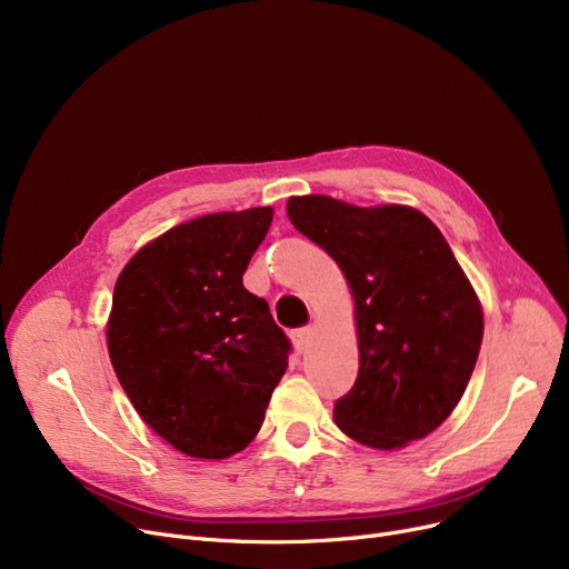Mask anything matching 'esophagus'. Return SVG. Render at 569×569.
<instances>
[{
    "label": "esophagus",
    "mask_w": 569,
    "mask_h": 569,
    "mask_svg": "<svg viewBox=\"0 0 569 569\" xmlns=\"http://www.w3.org/2000/svg\"><path fill=\"white\" fill-rule=\"evenodd\" d=\"M309 343H311V327H302V330L292 332V346L297 352H307Z\"/></svg>",
    "instance_id": "esophagus-1"
}]
</instances>
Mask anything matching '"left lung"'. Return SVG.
Returning <instances> with one entry per match:
<instances>
[{
    "label": "left lung",
    "mask_w": 569,
    "mask_h": 569,
    "mask_svg": "<svg viewBox=\"0 0 569 569\" xmlns=\"http://www.w3.org/2000/svg\"><path fill=\"white\" fill-rule=\"evenodd\" d=\"M286 212L335 258L355 300L360 371L337 427L385 452L429 436L461 401L485 337L480 297L442 232L408 204L292 196Z\"/></svg>",
    "instance_id": "1"
}]
</instances>
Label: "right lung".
I'll use <instances>...</instances> for the list:
<instances>
[{"label":"right lung","instance_id":"right-lung-1","mask_svg":"<svg viewBox=\"0 0 569 569\" xmlns=\"http://www.w3.org/2000/svg\"><path fill=\"white\" fill-rule=\"evenodd\" d=\"M272 207L217 212L147 242L117 277L108 355L142 422L193 459L256 438L290 343L242 277Z\"/></svg>","mask_w":569,"mask_h":569}]
</instances>
